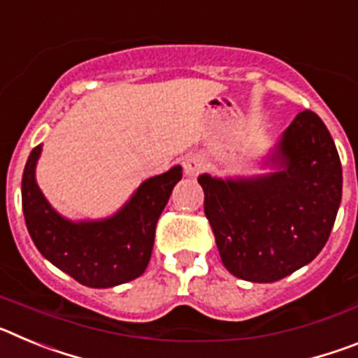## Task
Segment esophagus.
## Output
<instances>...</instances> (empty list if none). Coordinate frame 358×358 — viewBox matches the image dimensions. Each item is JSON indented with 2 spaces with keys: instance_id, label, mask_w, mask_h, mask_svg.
Wrapping results in <instances>:
<instances>
[{
  "instance_id": "34e87169",
  "label": "esophagus",
  "mask_w": 358,
  "mask_h": 358,
  "mask_svg": "<svg viewBox=\"0 0 358 358\" xmlns=\"http://www.w3.org/2000/svg\"><path fill=\"white\" fill-rule=\"evenodd\" d=\"M182 169H185L186 176L195 177L206 170V159L202 156H197V154H194V156H186L185 161H182Z\"/></svg>"
}]
</instances>
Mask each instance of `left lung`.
<instances>
[{"mask_svg": "<svg viewBox=\"0 0 358 358\" xmlns=\"http://www.w3.org/2000/svg\"><path fill=\"white\" fill-rule=\"evenodd\" d=\"M273 161L281 169L256 179L199 177L224 267L252 283H273L314 260L343 195L339 154L312 110L294 118Z\"/></svg>", "mask_w": 358, "mask_h": 358, "instance_id": "obj_1", "label": "left lung"}]
</instances>
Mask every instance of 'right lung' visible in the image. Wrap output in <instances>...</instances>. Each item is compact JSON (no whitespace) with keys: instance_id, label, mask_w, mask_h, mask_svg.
Segmentation results:
<instances>
[{"instance_id":"add662e5","label":"right lung","mask_w":358,"mask_h":358,"mask_svg":"<svg viewBox=\"0 0 358 358\" xmlns=\"http://www.w3.org/2000/svg\"><path fill=\"white\" fill-rule=\"evenodd\" d=\"M41 145L28 156L21 182L28 233L46 260L78 283L109 289L136 280L150 262L156 226L173 186L181 181V166L150 177L136 189L115 217L98 222H71L57 213L36 182Z\"/></svg>"}]
</instances>
